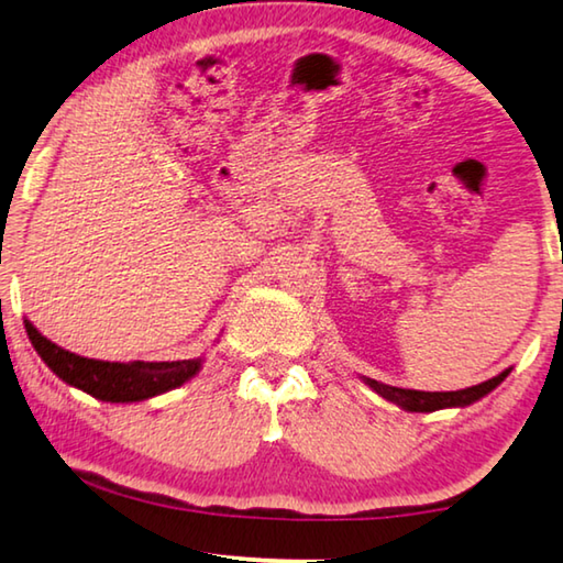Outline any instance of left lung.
I'll list each match as a JSON object with an SVG mask.
<instances>
[{
    "instance_id": "obj_1",
    "label": "left lung",
    "mask_w": 563,
    "mask_h": 563,
    "mask_svg": "<svg viewBox=\"0 0 563 563\" xmlns=\"http://www.w3.org/2000/svg\"><path fill=\"white\" fill-rule=\"evenodd\" d=\"M508 372L504 369L500 375L486 379V383L465 387V390H455V393H422V390H405V387H393L385 383H377V379L365 377V383L375 390L377 395H383L385 400L395 402L397 408L408 410V412H435L443 408H465V405H473L475 400H481L483 395H488L490 390L504 383L508 377Z\"/></svg>"
}]
</instances>
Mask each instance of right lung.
Here are the masks:
<instances>
[{"label": "right lung", "instance_id": "obj_1", "mask_svg": "<svg viewBox=\"0 0 563 563\" xmlns=\"http://www.w3.org/2000/svg\"><path fill=\"white\" fill-rule=\"evenodd\" d=\"M24 330L30 334L32 347L63 383L98 397L102 402L148 400V397L176 390L201 369V360L128 362V365L125 362L88 360L57 347L55 342L37 332L30 319H24Z\"/></svg>", "mask_w": 563, "mask_h": 563}]
</instances>
